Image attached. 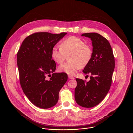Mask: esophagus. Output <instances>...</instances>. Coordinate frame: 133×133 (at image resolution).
Returning <instances> with one entry per match:
<instances>
[{
  "instance_id": "1",
  "label": "esophagus",
  "mask_w": 133,
  "mask_h": 133,
  "mask_svg": "<svg viewBox=\"0 0 133 133\" xmlns=\"http://www.w3.org/2000/svg\"><path fill=\"white\" fill-rule=\"evenodd\" d=\"M68 77H69V78L70 79H74L75 78H74V77H72V76H68Z\"/></svg>"
}]
</instances>
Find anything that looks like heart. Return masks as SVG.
I'll list each match as a JSON object with an SVG mask.
<instances>
[{
	"instance_id": "b5f03b06",
	"label": "heart",
	"mask_w": 133,
	"mask_h": 133,
	"mask_svg": "<svg viewBox=\"0 0 133 133\" xmlns=\"http://www.w3.org/2000/svg\"><path fill=\"white\" fill-rule=\"evenodd\" d=\"M70 54L71 62L61 64L59 70L72 75L81 67L88 64L92 57L93 50L82 39L71 36L63 39L61 42L60 47L54 46L51 51L52 57L58 63L63 62L66 55Z\"/></svg>"
}]
</instances>
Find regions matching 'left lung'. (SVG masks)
Here are the masks:
<instances>
[{"label":"left lung","mask_w":133,"mask_h":133,"mask_svg":"<svg viewBox=\"0 0 133 133\" xmlns=\"http://www.w3.org/2000/svg\"><path fill=\"white\" fill-rule=\"evenodd\" d=\"M81 36L91 38L92 41V57L82 71L85 74L90 73L91 76L87 82L76 78L75 99L78 105L90 108L100 103L109 91L115 59L112 47L106 38L96 33H84Z\"/></svg>","instance_id":"1"}]
</instances>
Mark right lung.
Segmentation results:
<instances>
[{
  "mask_svg": "<svg viewBox=\"0 0 133 133\" xmlns=\"http://www.w3.org/2000/svg\"><path fill=\"white\" fill-rule=\"evenodd\" d=\"M66 34H32L25 38L18 51L21 88L29 100L38 108L49 109L56 105L59 92L68 80L66 73H54L56 64L51 56L52 48Z\"/></svg>",
  "mask_w": 133,
  "mask_h": 133,
  "instance_id": "add662e5",
  "label": "right lung"
}]
</instances>
